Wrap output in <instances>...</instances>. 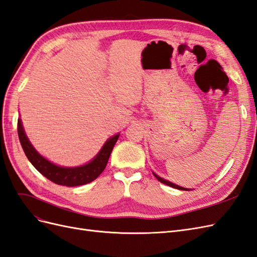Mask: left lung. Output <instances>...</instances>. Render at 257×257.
Here are the masks:
<instances>
[{"label":"left lung","mask_w":257,"mask_h":257,"mask_svg":"<svg viewBox=\"0 0 257 257\" xmlns=\"http://www.w3.org/2000/svg\"><path fill=\"white\" fill-rule=\"evenodd\" d=\"M154 176L157 177V179L158 180L160 181V182H162V183H164V184H166V185H168V186H172V188H175V189H178V190H182V191H188L186 190L185 188H182V186H179V185H177V184H175V183H172V182H169V181H167V180H165V179H163V178H161V177H159V176H157L154 174Z\"/></svg>","instance_id":"obj_1"}]
</instances>
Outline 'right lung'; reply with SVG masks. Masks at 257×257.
<instances>
[{
	"mask_svg": "<svg viewBox=\"0 0 257 257\" xmlns=\"http://www.w3.org/2000/svg\"><path fill=\"white\" fill-rule=\"evenodd\" d=\"M18 136L23 151H25L27 158L32 163V165L40 172L43 176H45L50 181L65 186H77L87 184L92 182L103 173L105 169L107 162L109 160L110 153L113 147L118 141L119 134L108 139L105 143L102 150L96 155V158L93 159L88 164L80 167H61L52 164L49 161L43 158L41 154L34 149L33 146L31 145L29 139L23 131L22 123L20 119L18 120Z\"/></svg>",
	"mask_w": 257,
	"mask_h": 257,
	"instance_id": "obj_1",
	"label": "right lung"
}]
</instances>
